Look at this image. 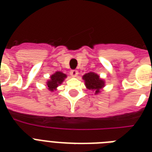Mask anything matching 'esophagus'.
I'll list each match as a JSON object with an SVG mask.
<instances>
[{
	"mask_svg": "<svg viewBox=\"0 0 152 152\" xmlns=\"http://www.w3.org/2000/svg\"><path fill=\"white\" fill-rule=\"evenodd\" d=\"M70 75H71L72 76H74V77H75V76H77V75H78V71H77V70H71V71H70Z\"/></svg>",
	"mask_w": 152,
	"mask_h": 152,
	"instance_id": "1",
	"label": "esophagus"
}]
</instances>
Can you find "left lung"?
I'll return each mask as SVG.
<instances>
[{
	"label": "left lung",
	"mask_w": 152,
	"mask_h": 152,
	"mask_svg": "<svg viewBox=\"0 0 152 152\" xmlns=\"http://www.w3.org/2000/svg\"><path fill=\"white\" fill-rule=\"evenodd\" d=\"M83 80H85V84L87 88L90 90L95 91V94L99 93L100 89L103 88L104 81L99 78L97 74L94 72H89L85 74L83 76Z\"/></svg>",
	"instance_id": "left-lung-1"
}]
</instances>
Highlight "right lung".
<instances>
[{
  "label": "right lung",
  "mask_w": 152,
  "mask_h": 152,
  "mask_svg": "<svg viewBox=\"0 0 152 152\" xmlns=\"http://www.w3.org/2000/svg\"><path fill=\"white\" fill-rule=\"evenodd\" d=\"M64 78H66V75L65 74L62 73L61 72H55L53 75H52L50 76V80H49L47 82V85H48L49 89L50 91L54 90L57 86L63 82Z\"/></svg>",
  "instance_id": "right-lung-1"
}]
</instances>
